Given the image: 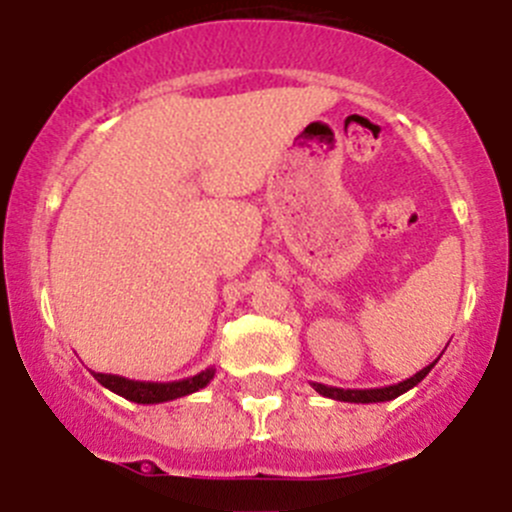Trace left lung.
Instances as JSON below:
<instances>
[{
    "mask_svg": "<svg viewBox=\"0 0 512 512\" xmlns=\"http://www.w3.org/2000/svg\"><path fill=\"white\" fill-rule=\"evenodd\" d=\"M436 361L428 366H423L421 371H416L411 379L399 381V384H391V386H381V389H337V386L317 384V381H312V389L317 391V394L327 396V399H334V401H349V404H381V401L396 399V396L406 394V391L414 389L416 384H421V381L426 379L428 371L436 366Z\"/></svg>",
    "mask_w": 512,
    "mask_h": 512,
    "instance_id": "left-lung-1",
    "label": "left lung"
}]
</instances>
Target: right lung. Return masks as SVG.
I'll return each mask as SVG.
<instances>
[{"label":"right lung","instance_id":"add662e5","mask_svg":"<svg viewBox=\"0 0 512 512\" xmlns=\"http://www.w3.org/2000/svg\"><path fill=\"white\" fill-rule=\"evenodd\" d=\"M91 374H94L98 384L106 386L113 394L123 396V399L133 401V404H163V401H173L180 399V396H188L205 389L210 384V379L215 376V369L208 366L200 374L178 381H136L118 374H98V371H91Z\"/></svg>","mask_w":512,"mask_h":512}]
</instances>
